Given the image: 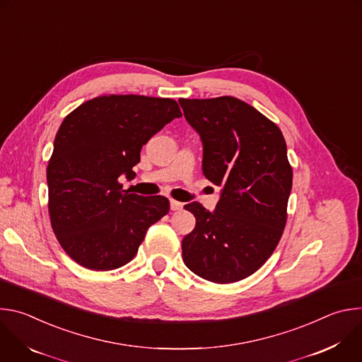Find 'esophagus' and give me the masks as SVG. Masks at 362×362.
Here are the masks:
<instances>
[{"label": "esophagus", "instance_id": "obj_1", "mask_svg": "<svg viewBox=\"0 0 362 362\" xmlns=\"http://www.w3.org/2000/svg\"><path fill=\"white\" fill-rule=\"evenodd\" d=\"M170 209L172 211H180V209H183V203L170 199Z\"/></svg>", "mask_w": 362, "mask_h": 362}]
</instances>
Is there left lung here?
I'll use <instances>...</instances> for the list:
<instances>
[{"mask_svg":"<svg viewBox=\"0 0 362 362\" xmlns=\"http://www.w3.org/2000/svg\"><path fill=\"white\" fill-rule=\"evenodd\" d=\"M203 144L202 170L221 189L216 209L185 204L196 218L182 240L185 265L215 284H232L259 269L285 223L292 169L279 127L235 97L180 98Z\"/></svg>","mask_w":362,"mask_h":362,"instance_id":"8db88e82","label":"left lung"}]
</instances>
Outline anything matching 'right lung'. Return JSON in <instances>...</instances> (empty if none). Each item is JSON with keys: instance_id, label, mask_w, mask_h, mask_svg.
<instances>
[{"instance_id": "add662e5", "label": "right lung", "mask_w": 362, "mask_h": 362, "mask_svg": "<svg viewBox=\"0 0 362 362\" xmlns=\"http://www.w3.org/2000/svg\"><path fill=\"white\" fill-rule=\"evenodd\" d=\"M172 98L103 95L88 100L62 123L47 166L51 226L67 255L93 271L129 264L147 229L169 212L165 196L123 190L140 150L173 119Z\"/></svg>"}]
</instances>
